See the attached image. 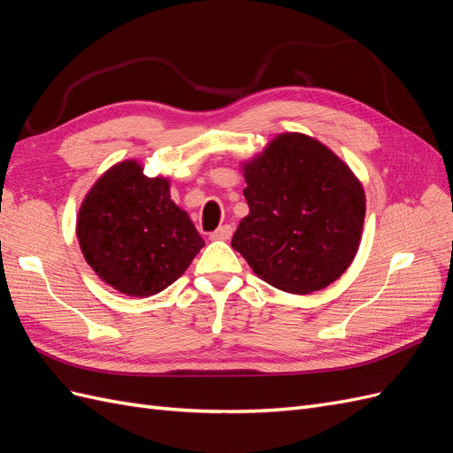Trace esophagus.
Returning a JSON list of instances; mask_svg holds the SVG:
<instances>
[{
    "instance_id": "34e87169",
    "label": "esophagus",
    "mask_w": 453,
    "mask_h": 453,
    "mask_svg": "<svg viewBox=\"0 0 453 453\" xmlns=\"http://www.w3.org/2000/svg\"><path fill=\"white\" fill-rule=\"evenodd\" d=\"M232 232L234 230H232L230 225H223V226H219L215 232H211L210 238L211 240H228L232 236Z\"/></svg>"
}]
</instances>
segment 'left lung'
<instances>
[{
  "label": "left lung",
  "mask_w": 453,
  "mask_h": 453,
  "mask_svg": "<svg viewBox=\"0 0 453 453\" xmlns=\"http://www.w3.org/2000/svg\"><path fill=\"white\" fill-rule=\"evenodd\" d=\"M240 168L250 213L232 248L285 293L310 295L336 281L361 243L366 196L359 177L300 132L278 134Z\"/></svg>",
  "instance_id": "8db88e82"
}]
</instances>
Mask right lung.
I'll use <instances>...</instances> for the list:
<instances>
[{
	"mask_svg": "<svg viewBox=\"0 0 453 453\" xmlns=\"http://www.w3.org/2000/svg\"><path fill=\"white\" fill-rule=\"evenodd\" d=\"M77 240L88 266L115 291L145 298L181 278L205 242L170 196L168 177L113 164L81 202Z\"/></svg>",
	"mask_w": 453,
	"mask_h": 453,
	"instance_id": "right-lung-1",
	"label": "right lung"
}]
</instances>
